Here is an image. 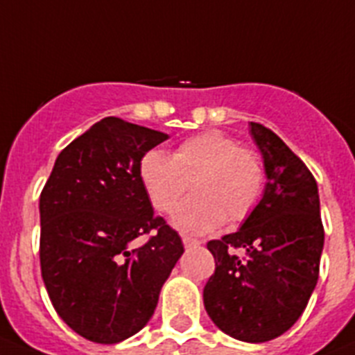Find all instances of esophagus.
<instances>
[{"instance_id":"34e87169","label":"esophagus","mask_w":355,"mask_h":355,"mask_svg":"<svg viewBox=\"0 0 355 355\" xmlns=\"http://www.w3.org/2000/svg\"><path fill=\"white\" fill-rule=\"evenodd\" d=\"M183 245H184V248H195V246L200 245V241H199V239H195V237H191V236H184L183 237Z\"/></svg>"}]
</instances>
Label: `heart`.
Instances as JSON below:
<instances>
[{"label":"heart","mask_w":355,"mask_h":355,"mask_svg":"<svg viewBox=\"0 0 355 355\" xmlns=\"http://www.w3.org/2000/svg\"><path fill=\"white\" fill-rule=\"evenodd\" d=\"M139 178L149 202L171 213L172 225L187 234H207L223 222H243L259 206L266 188V167L257 151L243 148L220 130L195 133L178 144L172 156L151 149L139 162Z\"/></svg>","instance_id":"heart-1"}]
</instances>
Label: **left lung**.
I'll list each match as a JSON object with an SVG mask.
<instances>
[{
    "label": "left lung",
    "instance_id": "1",
    "mask_svg": "<svg viewBox=\"0 0 355 355\" xmlns=\"http://www.w3.org/2000/svg\"><path fill=\"white\" fill-rule=\"evenodd\" d=\"M250 133L264 158L268 183L257 209L237 232L207 243L214 275L204 287L211 320L236 340L264 343L291 329L318 279L324 248L313 174L260 123ZM247 252L239 259L234 249Z\"/></svg>",
    "mask_w": 355,
    "mask_h": 355
}]
</instances>
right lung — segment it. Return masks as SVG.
I'll return each mask as SVG.
<instances>
[{"instance_id":"obj_1","label":"right lung","mask_w":355,"mask_h":355,"mask_svg":"<svg viewBox=\"0 0 355 355\" xmlns=\"http://www.w3.org/2000/svg\"><path fill=\"white\" fill-rule=\"evenodd\" d=\"M167 139L103 118L60 153L40 193L45 288L64 324L95 343H119L148 324L184 252L139 178L142 156ZM144 233L152 236L135 249Z\"/></svg>"}]
</instances>
